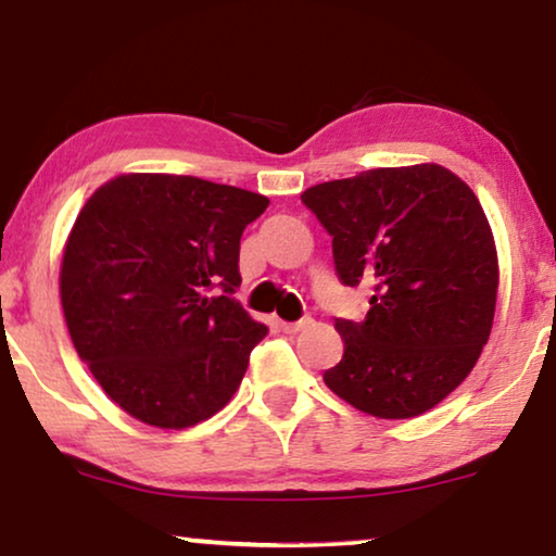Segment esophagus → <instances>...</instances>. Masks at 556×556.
Masks as SVG:
<instances>
[{"label":"esophagus","instance_id":"obj_1","mask_svg":"<svg viewBox=\"0 0 556 556\" xmlns=\"http://www.w3.org/2000/svg\"><path fill=\"white\" fill-rule=\"evenodd\" d=\"M308 324H311V318L303 316V318H299V321H283L280 324V329H283L286 333H299L301 329H306Z\"/></svg>","mask_w":556,"mask_h":556}]
</instances>
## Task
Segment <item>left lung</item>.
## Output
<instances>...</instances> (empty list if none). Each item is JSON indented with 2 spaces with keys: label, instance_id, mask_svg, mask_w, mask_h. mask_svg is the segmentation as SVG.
Segmentation results:
<instances>
[{
  "label": "left lung",
  "instance_id": "left-lung-1",
  "mask_svg": "<svg viewBox=\"0 0 556 556\" xmlns=\"http://www.w3.org/2000/svg\"><path fill=\"white\" fill-rule=\"evenodd\" d=\"M344 286L371 288L364 321L337 318L344 356L324 371L362 413L407 420L476 367L496 311L498 261L466 181L438 164L369 169L306 189Z\"/></svg>",
  "mask_w": 556,
  "mask_h": 556
}]
</instances>
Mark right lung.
Listing matches in <instances>:
<instances>
[{"mask_svg":"<svg viewBox=\"0 0 556 556\" xmlns=\"http://www.w3.org/2000/svg\"><path fill=\"white\" fill-rule=\"evenodd\" d=\"M268 197L181 174H124L75 219L60 301L75 352L136 420L181 430L219 413L268 326L235 299L242 230Z\"/></svg>","mask_w":556,"mask_h":556,"instance_id":"obj_1","label":"right lung"}]
</instances>
